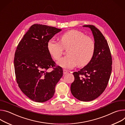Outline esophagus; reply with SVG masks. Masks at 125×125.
Masks as SVG:
<instances>
[{
  "mask_svg": "<svg viewBox=\"0 0 125 125\" xmlns=\"http://www.w3.org/2000/svg\"><path fill=\"white\" fill-rule=\"evenodd\" d=\"M63 74H67L68 73V72L66 70H63Z\"/></svg>",
  "mask_w": 125,
  "mask_h": 125,
  "instance_id": "34e87169",
  "label": "esophagus"
}]
</instances>
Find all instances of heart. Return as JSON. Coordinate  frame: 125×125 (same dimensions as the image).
<instances>
[{"mask_svg": "<svg viewBox=\"0 0 125 125\" xmlns=\"http://www.w3.org/2000/svg\"><path fill=\"white\" fill-rule=\"evenodd\" d=\"M68 55L61 58L58 64L65 69H72L78 64L84 66L92 60L95 52V44L93 39L81 31L72 30L61 36L60 43L50 39L47 43L48 51L55 60H59L67 49Z\"/></svg>", "mask_w": 125, "mask_h": 125, "instance_id": "1", "label": "heart"}]
</instances>
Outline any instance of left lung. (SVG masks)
I'll return each instance as SVG.
<instances>
[{"mask_svg": "<svg viewBox=\"0 0 125 125\" xmlns=\"http://www.w3.org/2000/svg\"><path fill=\"white\" fill-rule=\"evenodd\" d=\"M83 26L91 29L95 50L91 62L73 73L74 80L71 91L75 98L86 102L95 99L104 91L111 73L112 59L107 41L102 33L93 25Z\"/></svg>", "mask_w": 125, "mask_h": 125, "instance_id": "obj_1", "label": "left lung"}]
</instances>
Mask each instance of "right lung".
Returning a JSON list of instances; mask_svg holds the SVG:
<instances>
[{"label":"right lung","instance_id":"add662e5","mask_svg":"<svg viewBox=\"0 0 125 125\" xmlns=\"http://www.w3.org/2000/svg\"><path fill=\"white\" fill-rule=\"evenodd\" d=\"M62 31L53 27L34 24L24 35L15 53L16 81L23 93L32 100L44 102L52 98L55 87L63 75L48 49V42ZM50 68L53 70L46 71Z\"/></svg>","mask_w":125,"mask_h":125}]
</instances>
